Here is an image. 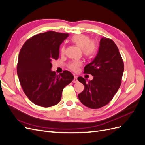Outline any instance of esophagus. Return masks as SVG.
<instances>
[{
	"label": "esophagus",
	"mask_w": 145,
	"mask_h": 145,
	"mask_svg": "<svg viewBox=\"0 0 145 145\" xmlns=\"http://www.w3.org/2000/svg\"><path fill=\"white\" fill-rule=\"evenodd\" d=\"M73 83H77L78 80H77V76H74V80H73Z\"/></svg>",
	"instance_id": "esophagus-1"
}]
</instances>
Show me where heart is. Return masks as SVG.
<instances>
[{
	"instance_id": "heart-1",
	"label": "heart",
	"mask_w": 145,
	"mask_h": 145,
	"mask_svg": "<svg viewBox=\"0 0 145 145\" xmlns=\"http://www.w3.org/2000/svg\"><path fill=\"white\" fill-rule=\"evenodd\" d=\"M71 41L76 45L81 48L83 54L87 57H93L97 52L98 45L94 39H90V37L86 35L80 34H76L71 39ZM65 52V48L62 46L60 48V54L63 55ZM82 65L81 60H73L68 64V68L73 71H77Z\"/></svg>"
}]
</instances>
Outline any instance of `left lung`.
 Returning <instances> with one entry per match:
<instances>
[{
	"mask_svg": "<svg viewBox=\"0 0 145 145\" xmlns=\"http://www.w3.org/2000/svg\"><path fill=\"white\" fill-rule=\"evenodd\" d=\"M123 71V60L116 43L111 39L102 37L97 56L84 68V73L91 74L93 79L86 82L82 77L77 78L85 86L78 95L82 103L91 109L108 104L120 86Z\"/></svg>",
	"mask_w": 145,
	"mask_h": 145,
	"instance_id": "obj_1",
	"label": "left lung"
}]
</instances>
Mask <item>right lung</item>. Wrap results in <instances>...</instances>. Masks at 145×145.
Wrapping results in <instances>:
<instances>
[{"instance_id": "1", "label": "right lung", "mask_w": 145, "mask_h": 145, "mask_svg": "<svg viewBox=\"0 0 145 145\" xmlns=\"http://www.w3.org/2000/svg\"><path fill=\"white\" fill-rule=\"evenodd\" d=\"M69 34L55 31L40 33L29 38L20 51L17 73L25 95L42 107L57 104L64 88L74 76L68 71L59 75L52 71L51 62L57 60L60 45Z\"/></svg>"}]
</instances>
